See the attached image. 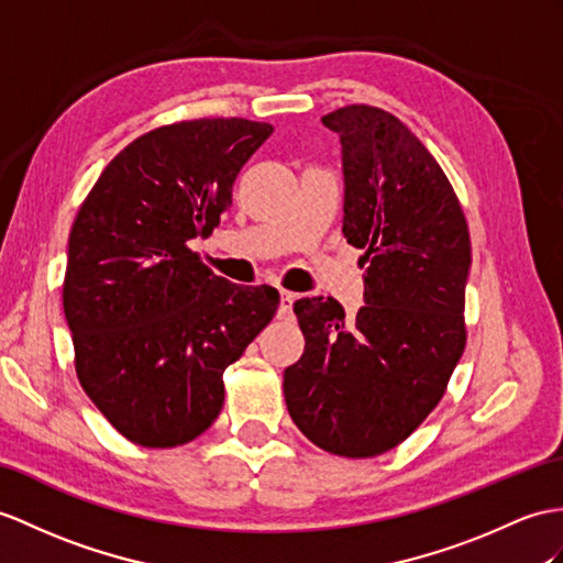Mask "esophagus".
I'll return each instance as SVG.
<instances>
[{"instance_id": "esophagus-1", "label": "esophagus", "mask_w": 563, "mask_h": 563, "mask_svg": "<svg viewBox=\"0 0 563 563\" xmlns=\"http://www.w3.org/2000/svg\"><path fill=\"white\" fill-rule=\"evenodd\" d=\"M294 300H296V294L282 291V303H279V318L282 320H294Z\"/></svg>"}]
</instances>
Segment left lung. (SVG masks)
Masks as SVG:
<instances>
[{
	"label": "left lung",
	"instance_id": "left-lung-1",
	"mask_svg": "<svg viewBox=\"0 0 563 563\" xmlns=\"http://www.w3.org/2000/svg\"><path fill=\"white\" fill-rule=\"evenodd\" d=\"M344 155V236L361 249L365 306L300 298V361L284 369L296 428L329 454L399 446L442 401L465 349L471 234L446 174L401 119L369 104L322 117Z\"/></svg>",
	"mask_w": 563,
	"mask_h": 563
}]
</instances>
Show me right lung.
Masks as SVG:
<instances>
[{
  "label": "right lung",
  "mask_w": 563,
  "mask_h": 563,
  "mask_svg": "<svg viewBox=\"0 0 563 563\" xmlns=\"http://www.w3.org/2000/svg\"><path fill=\"white\" fill-rule=\"evenodd\" d=\"M249 119L176 121L107 164L78 208L62 286L80 387L147 449L194 442L224 406V369L279 306L188 249L231 205L236 174L272 135Z\"/></svg>",
  "instance_id": "obj_1"
}]
</instances>
